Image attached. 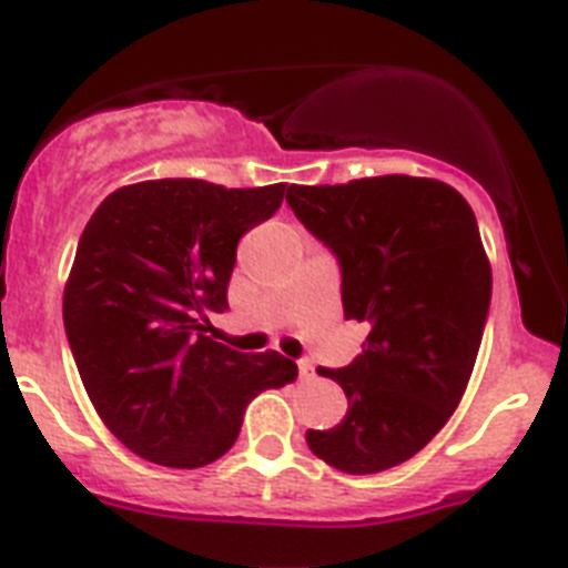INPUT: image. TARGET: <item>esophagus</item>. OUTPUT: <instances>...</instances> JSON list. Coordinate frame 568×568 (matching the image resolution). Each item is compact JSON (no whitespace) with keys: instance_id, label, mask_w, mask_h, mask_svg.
I'll return each instance as SVG.
<instances>
[{"instance_id":"obj_1","label":"esophagus","mask_w":568,"mask_h":568,"mask_svg":"<svg viewBox=\"0 0 568 568\" xmlns=\"http://www.w3.org/2000/svg\"><path fill=\"white\" fill-rule=\"evenodd\" d=\"M297 368H300V377H303V379H312L314 377V366H312V363H308V359H300Z\"/></svg>"}]
</instances>
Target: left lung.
<instances>
[{
    "label": "left lung",
    "instance_id": "obj_1",
    "mask_svg": "<svg viewBox=\"0 0 568 568\" xmlns=\"http://www.w3.org/2000/svg\"><path fill=\"white\" fill-rule=\"evenodd\" d=\"M300 223L337 254L345 320L368 323L363 354L320 368L348 412L308 448L348 475L414 457L460 406L480 352L491 265L475 211L428 176H366L345 185H291Z\"/></svg>",
    "mask_w": 568,
    "mask_h": 568
}]
</instances>
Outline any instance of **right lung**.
Instances as JSON below:
<instances>
[{"label":"right lung","instance_id":"obj_1","mask_svg":"<svg viewBox=\"0 0 568 568\" xmlns=\"http://www.w3.org/2000/svg\"><path fill=\"white\" fill-rule=\"evenodd\" d=\"M283 194L285 182L145 180L108 194L88 220L62 317L93 408L134 455L209 466L234 446L256 394L297 379L283 354L216 343L205 317L229 308L236 243Z\"/></svg>","mask_w":568,"mask_h":568}]
</instances>
